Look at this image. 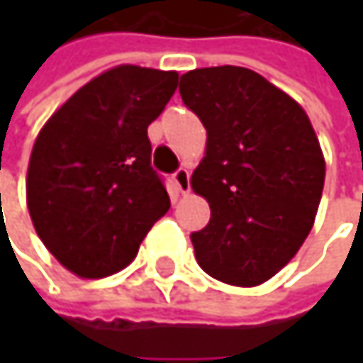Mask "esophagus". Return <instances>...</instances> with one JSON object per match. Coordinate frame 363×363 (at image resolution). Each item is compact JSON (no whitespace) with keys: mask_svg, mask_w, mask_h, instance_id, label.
Instances as JSON below:
<instances>
[{"mask_svg":"<svg viewBox=\"0 0 363 363\" xmlns=\"http://www.w3.org/2000/svg\"><path fill=\"white\" fill-rule=\"evenodd\" d=\"M172 182H174V186H177V191L179 193H189V189H191V182H189V170H177L174 174H172Z\"/></svg>","mask_w":363,"mask_h":363,"instance_id":"obj_1","label":"esophagus"}]
</instances>
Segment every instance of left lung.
Here are the masks:
<instances>
[{"instance_id":"left-lung-1","label":"left lung","mask_w":363,"mask_h":363,"mask_svg":"<svg viewBox=\"0 0 363 363\" xmlns=\"http://www.w3.org/2000/svg\"><path fill=\"white\" fill-rule=\"evenodd\" d=\"M179 92L208 136L191 177L212 212L191 233L195 258L218 281L260 286L315 223L326 179L318 134L292 96L246 67L193 69Z\"/></svg>"}]
</instances>
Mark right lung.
I'll use <instances>...</instances> for the list:
<instances>
[{"label": "right lung", "instance_id": "right-lung-1", "mask_svg": "<svg viewBox=\"0 0 363 363\" xmlns=\"http://www.w3.org/2000/svg\"><path fill=\"white\" fill-rule=\"evenodd\" d=\"M177 86V71L119 65L82 86L39 130L27 208L48 252L77 277L128 267L170 210L147 128Z\"/></svg>", "mask_w": 363, "mask_h": 363}]
</instances>
